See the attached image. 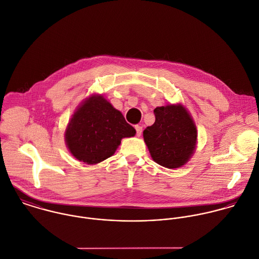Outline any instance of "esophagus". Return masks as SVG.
I'll return each instance as SVG.
<instances>
[{"instance_id":"34e87169","label":"esophagus","mask_w":259,"mask_h":259,"mask_svg":"<svg viewBox=\"0 0 259 259\" xmlns=\"http://www.w3.org/2000/svg\"><path fill=\"white\" fill-rule=\"evenodd\" d=\"M135 129H136V135L139 137L141 135V133H142V127L139 126V125H136Z\"/></svg>"}]
</instances>
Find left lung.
<instances>
[{
	"instance_id": "8db88e82",
	"label": "left lung",
	"mask_w": 259,
	"mask_h": 259,
	"mask_svg": "<svg viewBox=\"0 0 259 259\" xmlns=\"http://www.w3.org/2000/svg\"><path fill=\"white\" fill-rule=\"evenodd\" d=\"M154 114V124L143 131L150 155L165 168L182 167L197 145V128L191 114L181 103L156 107Z\"/></svg>"
}]
</instances>
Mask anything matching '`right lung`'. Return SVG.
Listing matches in <instances>:
<instances>
[{"label": "right lung", "mask_w": 259, "mask_h": 259, "mask_svg": "<svg viewBox=\"0 0 259 259\" xmlns=\"http://www.w3.org/2000/svg\"><path fill=\"white\" fill-rule=\"evenodd\" d=\"M136 130L101 94H92L78 106L65 130V143L77 160L98 164L113 155L123 138Z\"/></svg>", "instance_id": "obj_1"}]
</instances>
